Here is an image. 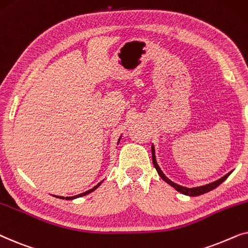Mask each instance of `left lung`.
I'll return each mask as SVG.
<instances>
[{"label":"left lung","mask_w":248,"mask_h":248,"mask_svg":"<svg viewBox=\"0 0 248 248\" xmlns=\"http://www.w3.org/2000/svg\"><path fill=\"white\" fill-rule=\"evenodd\" d=\"M152 161H153V164L155 167V169H156L158 176H160L162 179L166 181L167 184H169L170 186H172L174 189L179 191V193L184 194V195H187V196H199V195H202V194H205L207 191L214 189V188H217L219 186L220 184H222L224 180L227 179L228 177H229V173H227L226 176H223L222 178H220V179H217L216 181H213V183L211 184H207V185H204V186H200V187H193V188H187V187H184V186H180V185H177L174 184L173 181H171L169 178L166 177V174L162 172V170L160 169V167H158V164L156 162V158H155V151H154V146L152 145Z\"/></svg>","instance_id":"obj_1"}]
</instances>
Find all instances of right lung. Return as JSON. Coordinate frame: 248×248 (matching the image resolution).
Instances as JSON below:
<instances>
[{"instance_id": "obj_1", "label": "right lung", "mask_w": 248, "mask_h": 248, "mask_svg": "<svg viewBox=\"0 0 248 248\" xmlns=\"http://www.w3.org/2000/svg\"><path fill=\"white\" fill-rule=\"evenodd\" d=\"M120 140H121V137L119 138V140H118V144H119V141H120ZM102 184V181L100 184H97L96 186L95 187H93L92 188V189H90V190H87V191H85V193H81V194H78V195H76V196H71V197H65V200H75V199H77V197H81V196H85V195H87V194H90V193H92V191L93 190H95L96 189V188L100 186V185ZM55 197H58V199H62V200H64V197L63 196H55Z\"/></svg>"}]
</instances>
